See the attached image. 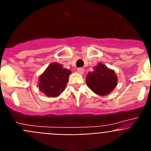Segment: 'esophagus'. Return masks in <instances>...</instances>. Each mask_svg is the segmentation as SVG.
Instances as JSON below:
<instances>
[{"mask_svg": "<svg viewBox=\"0 0 151 151\" xmlns=\"http://www.w3.org/2000/svg\"><path fill=\"white\" fill-rule=\"evenodd\" d=\"M77 71H78V73H79V74H83L84 69L83 68H78V69H77Z\"/></svg>", "mask_w": 151, "mask_h": 151, "instance_id": "34e87169", "label": "esophagus"}]
</instances>
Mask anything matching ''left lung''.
Listing matches in <instances>:
<instances>
[{
  "instance_id": "8db88e82",
  "label": "left lung",
  "mask_w": 151,
  "mask_h": 151,
  "mask_svg": "<svg viewBox=\"0 0 151 151\" xmlns=\"http://www.w3.org/2000/svg\"><path fill=\"white\" fill-rule=\"evenodd\" d=\"M89 88L95 94L104 96L109 94L117 85L115 72L108 69L103 63L94 67V71L89 72L86 78Z\"/></svg>"
}]
</instances>
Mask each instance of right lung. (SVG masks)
<instances>
[{
	"label": "right lung",
	"mask_w": 151,
	"mask_h": 151,
	"mask_svg": "<svg viewBox=\"0 0 151 151\" xmlns=\"http://www.w3.org/2000/svg\"><path fill=\"white\" fill-rule=\"evenodd\" d=\"M70 74L71 71L63 69L60 64L57 63L50 64L39 78L40 91L48 97H57L66 88Z\"/></svg>",
	"instance_id": "1"
}]
</instances>
